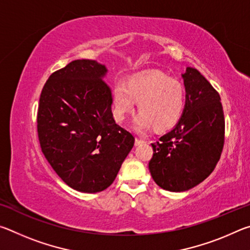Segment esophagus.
Segmentation results:
<instances>
[{
    "mask_svg": "<svg viewBox=\"0 0 250 250\" xmlns=\"http://www.w3.org/2000/svg\"><path fill=\"white\" fill-rule=\"evenodd\" d=\"M134 143H135V146H140V145H143V143H145V141L141 140V139H139V138H135Z\"/></svg>",
    "mask_w": 250,
    "mask_h": 250,
    "instance_id": "obj_1",
    "label": "esophagus"
}]
</instances>
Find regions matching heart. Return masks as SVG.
Listing matches in <instances>:
<instances>
[{
    "instance_id": "1",
    "label": "heart",
    "mask_w": 250,
    "mask_h": 250,
    "mask_svg": "<svg viewBox=\"0 0 250 250\" xmlns=\"http://www.w3.org/2000/svg\"><path fill=\"white\" fill-rule=\"evenodd\" d=\"M138 103L139 115L134 125L139 129L158 131L174 126L183 116L186 104L184 84L161 73H150L117 83L112 89L113 117L118 122L125 120Z\"/></svg>"
}]
</instances>
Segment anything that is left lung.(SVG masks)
<instances>
[{"label": "left lung", "mask_w": 250, "mask_h": 250, "mask_svg": "<svg viewBox=\"0 0 250 250\" xmlns=\"http://www.w3.org/2000/svg\"><path fill=\"white\" fill-rule=\"evenodd\" d=\"M186 91L183 116L170 132L152 143L149 170L156 184L184 192L204 181L216 167L225 141L221 97L192 67L182 75Z\"/></svg>", "instance_id": "8db88e82"}]
</instances>
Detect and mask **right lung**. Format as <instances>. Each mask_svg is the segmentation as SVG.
<instances>
[{"label":"right lung","mask_w":250,"mask_h":250,"mask_svg":"<svg viewBox=\"0 0 250 250\" xmlns=\"http://www.w3.org/2000/svg\"><path fill=\"white\" fill-rule=\"evenodd\" d=\"M107 68L77 59L49 76L42 90L37 133L46 160L76 191L97 193L115 181L134 145L113 119Z\"/></svg>","instance_id":"1"}]
</instances>
